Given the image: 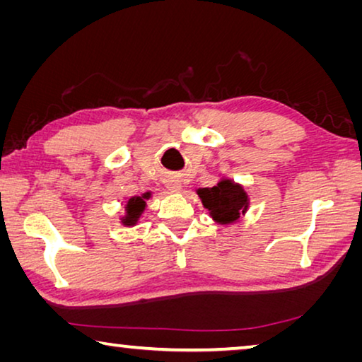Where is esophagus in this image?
<instances>
[{"label":"esophagus","instance_id":"esophagus-1","mask_svg":"<svg viewBox=\"0 0 362 362\" xmlns=\"http://www.w3.org/2000/svg\"><path fill=\"white\" fill-rule=\"evenodd\" d=\"M166 187L169 189H173V192H179L182 188V182L177 179V177H169V179H166Z\"/></svg>","mask_w":362,"mask_h":362}]
</instances>
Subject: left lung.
Masks as SVG:
<instances>
[{
	"label": "left lung",
	"mask_w": 362,
	"mask_h": 362,
	"mask_svg": "<svg viewBox=\"0 0 362 362\" xmlns=\"http://www.w3.org/2000/svg\"><path fill=\"white\" fill-rule=\"evenodd\" d=\"M198 194L211 217L218 223H233L247 211L249 199L241 185L231 180H220L212 188H199Z\"/></svg>",
	"instance_id": "1"
}]
</instances>
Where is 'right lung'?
I'll use <instances>...</instances> for the list:
<instances>
[{"instance_id": "add662e5", "label": "right lung", "mask_w": 362, "mask_h": 362, "mask_svg": "<svg viewBox=\"0 0 362 362\" xmlns=\"http://www.w3.org/2000/svg\"><path fill=\"white\" fill-rule=\"evenodd\" d=\"M150 198V193H145L142 196H134L126 204V217H122V223L124 225H136L140 217V214L145 211V199Z\"/></svg>"}]
</instances>
